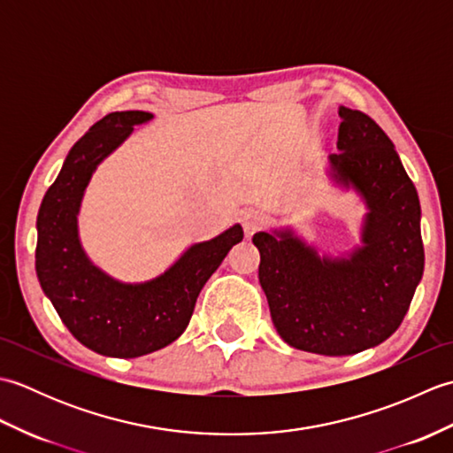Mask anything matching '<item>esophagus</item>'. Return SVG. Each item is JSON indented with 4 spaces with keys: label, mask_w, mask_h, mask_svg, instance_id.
<instances>
[{
    "label": "esophagus",
    "mask_w": 453,
    "mask_h": 453,
    "mask_svg": "<svg viewBox=\"0 0 453 453\" xmlns=\"http://www.w3.org/2000/svg\"><path fill=\"white\" fill-rule=\"evenodd\" d=\"M242 224L247 235H253L255 232H258L265 226V216L258 210H247L243 211L242 216Z\"/></svg>",
    "instance_id": "1"
}]
</instances>
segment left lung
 Listing matches in <instances>:
<instances>
[{"mask_svg":"<svg viewBox=\"0 0 453 453\" xmlns=\"http://www.w3.org/2000/svg\"><path fill=\"white\" fill-rule=\"evenodd\" d=\"M334 177L370 208L364 245L349 258H319L290 232L253 235L258 282L273 323L297 350L349 356L399 329L425 271L417 188L388 134L368 114L339 109Z\"/></svg>","mask_w":453,"mask_h":453,"instance_id":"1","label":"left lung"}]
</instances>
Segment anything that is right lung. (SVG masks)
Here are the masks:
<instances>
[{"label":"right lung","instance_id":"right-lung-1","mask_svg":"<svg viewBox=\"0 0 453 453\" xmlns=\"http://www.w3.org/2000/svg\"><path fill=\"white\" fill-rule=\"evenodd\" d=\"M151 119L143 111L111 112L67 153L36 218V276L75 339L112 358H138L177 341L208 278L235 243L242 226L192 245L165 274L146 284H120L89 263L80 245L78 211L95 167Z\"/></svg>","mask_w":453,"mask_h":453}]
</instances>
